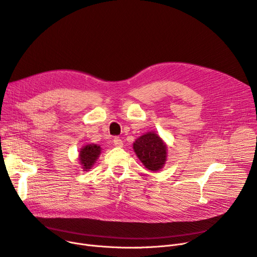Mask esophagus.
Wrapping results in <instances>:
<instances>
[{
  "label": "esophagus",
  "mask_w": 257,
  "mask_h": 257,
  "mask_svg": "<svg viewBox=\"0 0 257 257\" xmlns=\"http://www.w3.org/2000/svg\"><path fill=\"white\" fill-rule=\"evenodd\" d=\"M113 144L115 147H123V141H121L119 138H114Z\"/></svg>",
  "instance_id": "obj_1"
}]
</instances>
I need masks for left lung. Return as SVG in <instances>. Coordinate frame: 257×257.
I'll return each instance as SVG.
<instances>
[{
  "label": "left lung",
  "instance_id": "8db88e82",
  "mask_svg": "<svg viewBox=\"0 0 257 257\" xmlns=\"http://www.w3.org/2000/svg\"><path fill=\"white\" fill-rule=\"evenodd\" d=\"M133 149L143 165L150 171L163 169L167 161V145L155 132H148L133 143Z\"/></svg>",
  "mask_w": 257,
  "mask_h": 257
}]
</instances>
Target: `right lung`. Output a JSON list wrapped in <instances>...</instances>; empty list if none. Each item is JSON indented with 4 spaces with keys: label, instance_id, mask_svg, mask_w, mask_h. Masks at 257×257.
<instances>
[{
    "label": "right lung",
    "instance_id": "add662e5",
    "mask_svg": "<svg viewBox=\"0 0 257 257\" xmlns=\"http://www.w3.org/2000/svg\"><path fill=\"white\" fill-rule=\"evenodd\" d=\"M101 154V147L94 144H88L81 148L79 152L80 165L84 171H88L96 163L99 155Z\"/></svg>",
    "mask_w": 257,
    "mask_h": 257
}]
</instances>
